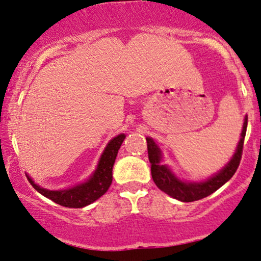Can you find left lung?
<instances>
[{
  "label": "left lung",
  "instance_id": "left-lung-1",
  "mask_svg": "<svg viewBox=\"0 0 261 261\" xmlns=\"http://www.w3.org/2000/svg\"><path fill=\"white\" fill-rule=\"evenodd\" d=\"M246 130H247V117L245 118L244 127H242L241 138H240L238 147L232 155L230 161L225 167L221 169L217 174L206 179L205 181L200 182H190L182 181L176 178L168 166L161 165L162 152L155 143L154 140L150 137H147L148 145V156L149 161L151 163V176L156 186L163 192L168 194L175 199L180 201H194L199 200L201 198H205L217 191L221 186H223L228 180L231 179V176L235 174L236 169L240 165L242 156V148H244V141L246 136Z\"/></svg>",
  "mask_w": 261,
  "mask_h": 261
}]
</instances>
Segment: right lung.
Wrapping results in <instances>:
<instances>
[{"label": "right lung", "mask_w": 261, "mask_h": 261, "mask_svg": "<svg viewBox=\"0 0 261 261\" xmlns=\"http://www.w3.org/2000/svg\"><path fill=\"white\" fill-rule=\"evenodd\" d=\"M124 138L125 135L120 134L113 140H111L109 144L106 145L105 150L99 160L98 167H96L92 176L87 181L79 184V185L70 187V189L50 191L38 186L30 176H27V179H29L31 185L40 194L62 206L83 207L89 205L93 201L99 199L110 189L111 184H112L113 165Z\"/></svg>", "instance_id": "obj_1"}]
</instances>
